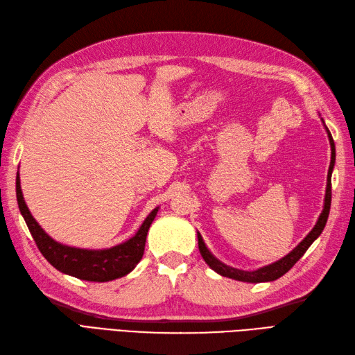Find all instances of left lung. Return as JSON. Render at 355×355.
<instances>
[{
	"mask_svg": "<svg viewBox=\"0 0 355 355\" xmlns=\"http://www.w3.org/2000/svg\"><path fill=\"white\" fill-rule=\"evenodd\" d=\"M327 133H329V139H330V145H331V162H330V168H329V175H327V192H325V202H324V210L318 219L315 228L307 234V237L298 244V246L286 255L285 258H282L280 261L275 262V264L262 267L259 270L255 271H243V270H237L222 264L219 259H216L208 249L205 248V244L202 241L201 234L198 232V246H199V252L204 258V261L210 266L214 271L219 272V275L230 277V279H235V280H241V282H250V284H257V282H268V280H276L280 276H284L285 272H288L291 268L295 266V262L302 258L306 250L311 248V244L320 237L324 226L327 223V219H329V213H330V205H331V171L334 166V160H336V150H334V141L333 136L330 133V130L327 129Z\"/></svg>",
	"mask_w": 355,
	"mask_h": 355,
	"instance_id": "left-lung-1",
	"label": "left lung"
}]
</instances>
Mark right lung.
<instances>
[{
	"mask_svg": "<svg viewBox=\"0 0 355 355\" xmlns=\"http://www.w3.org/2000/svg\"><path fill=\"white\" fill-rule=\"evenodd\" d=\"M16 198L21 214L24 216L35 244L49 264L64 275L89 282H109L130 272L144 255L148 230L157 214V208H154L144 220L139 231L129 241L105 250H87L62 246L40 228L24 201L19 172L16 177Z\"/></svg>",
	"mask_w": 355,
	"mask_h": 355,
	"instance_id": "obj_1",
	"label": "right lung"
}]
</instances>
